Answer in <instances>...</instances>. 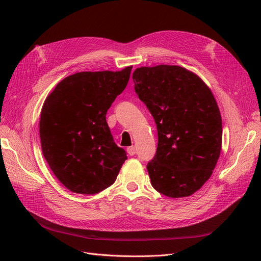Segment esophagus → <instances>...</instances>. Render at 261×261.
I'll return each mask as SVG.
<instances>
[{"label":"esophagus","instance_id":"1","mask_svg":"<svg viewBox=\"0 0 261 261\" xmlns=\"http://www.w3.org/2000/svg\"><path fill=\"white\" fill-rule=\"evenodd\" d=\"M127 153L129 154V155H134L136 153V149H135V147H128L127 148Z\"/></svg>","mask_w":261,"mask_h":261}]
</instances>
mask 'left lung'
I'll use <instances>...</instances> for the list:
<instances>
[{
	"label": "left lung",
	"mask_w": 261,
	"mask_h": 261,
	"mask_svg": "<svg viewBox=\"0 0 261 261\" xmlns=\"http://www.w3.org/2000/svg\"><path fill=\"white\" fill-rule=\"evenodd\" d=\"M133 81L156 125V152L147 164L152 187L172 198L193 195L210 178L221 152L215 97L198 76L176 65L136 68Z\"/></svg>",
	"instance_id": "left-lung-1"
}]
</instances>
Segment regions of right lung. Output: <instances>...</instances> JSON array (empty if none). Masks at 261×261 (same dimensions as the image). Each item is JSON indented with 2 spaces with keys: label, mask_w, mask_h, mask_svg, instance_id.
I'll return each mask as SVG.
<instances>
[{
  "label": "right lung",
  "mask_w": 261,
  "mask_h": 261,
  "mask_svg": "<svg viewBox=\"0 0 261 261\" xmlns=\"http://www.w3.org/2000/svg\"><path fill=\"white\" fill-rule=\"evenodd\" d=\"M120 72H81L60 82L46 97L39 133L53 174L70 192L93 195L111 186L127 159L107 123V112L129 81Z\"/></svg>",
  "instance_id": "add662e5"
}]
</instances>
